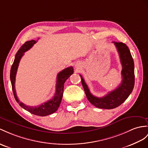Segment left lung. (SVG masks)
Segmentation results:
<instances>
[{
    "label": "left lung",
    "mask_w": 148,
    "mask_h": 148,
    "mask_svg": "<svg viewBox=\"0 0 148 148\" xmlns=\"http://www.w3.org/2000/svg\"><path fill=\"white\" fill-rule=\"evenodd\" d=\"M113 42L116 46L122 66V80L117 88L103 97H97L90 92L84 79L80 75L86 98L92 105L100 109H112L121 105L131 94L134 86V64L131 52L124 43Z\"/></svg>",
    "instance_id": "1"
}]
</instances>
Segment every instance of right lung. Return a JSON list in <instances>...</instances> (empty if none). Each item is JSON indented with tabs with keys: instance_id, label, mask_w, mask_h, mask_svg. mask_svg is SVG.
Here are the masks:
<instances>
[{
	"instance_id": "obj_1",
	"label": "right lung",
	"mask_w": 148,
	"mask_h": 148,
	"mask_svg": "<svg viewBox=\"0 0 148 148\" xmlns=\"http://www.w3.org/2000/svg\"><path fill=\"white\" fill-rule=\"evenodd\" d=\"M36 42L37 41H36L34 40L27 41L21 47V48L19 50H18V51L16 55L14 63L12 65L11 69H10V78L12 84V88L14 98H15L17 102L19 104V106L21 107H23L24 109L27 110L32 114L42 117L46 116H48V115L55 112L58 110V109L63 97L64 84L67 79L71 76V75L73 74V68L72 66L68 67L65 68V69L62 70V71H60L59 73H58L56 85V92L52 99L48 100V101H47L46 102L43 103L40 106L35 107L26 106L23 102H20L17 98L15 90L16 75L18 66H19V63L21 58L24 55V53L28 51L29 49L31 48L32 46H33Z\"/></svg>"
}]
</instances>
